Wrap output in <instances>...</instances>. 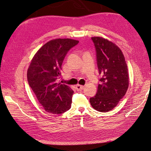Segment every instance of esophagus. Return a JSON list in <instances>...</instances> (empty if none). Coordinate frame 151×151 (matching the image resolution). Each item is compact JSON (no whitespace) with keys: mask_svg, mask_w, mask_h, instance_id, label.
Returning <instances> with one entry per match:
<instances>
[{"mask_svg":"<svg viewBox=\"0 0 151 151\" xmlns=\"http://www.w3.org/2000/svg\"><path fill=\"white\" fill-rule=\"evenodd\" d=\"M76 88L77 90H82V89H84V86H81V85H76Z\"/></svg>","mask_w":151,"mask_h":151,"instance_id":"34e87169","label":"esophagus"}]
</instances>
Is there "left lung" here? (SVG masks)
Listing matches in <instances>:
<instances>
[{
	"label": "left lung",
	"instance_id": "obj_1",
	"mask_svg": "<svg viewBox=\"0 0 151 151\" xmlns=\"http://www.w3.org/2000/svg\"><path fill=\"white\" fill-rule=\"evenodd\" d=\"M101 75L97 94L89 99L95 110L107 112L114 109L129 87V73L121 49L111 41L100 37H91Z\"/></svg>",
	"mask_w": 151,
	"mask_h": 151
}]
</instances>
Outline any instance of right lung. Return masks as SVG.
Segmentation results:
<instances>
[{
  "instance_id": "add662e5",
  "label": "right lung",
  "mask_w": 151,
  "mask_h": 151,
  "mask_svg": "<svg viewBox=\"0 0 151 151\" xmlns=\"http://www.w3.org/2000/svg\"><path fill=\"white\" fill-rule=\"evenodd\" d=\"M78 42L71 39L51 40L41 47L32 60L27 71L28 84L47 112L63 114L71 106L74 91L57 81L67 52Z\"/></svg>"
}]
</instances>
